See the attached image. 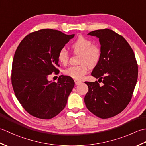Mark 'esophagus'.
<instances>
[{"instance_id": "esophagus-1", "label": "esophagus", "mask_w": 146, "mask_h": 146, "mask_svg": "<svg viewBox=\"0 0 146 146\" xmlns=\"http://www.w3.org/2000/svg\"><path fill=\"white\" fill-rule=\"evenodd\" d=\"M74 81H75L76 85H79V84H81V81H79V80H77V79H76Z\"/></svg>"}]
</instances>
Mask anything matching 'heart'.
<instances>
[{
    "label": "heart",
    "mask_w": 146,
    "mask_h": 146,
    "mask_svg": "<svg viewBox=\"0 0 146 146\" xmlns=\"http://www.w3.org/2000/svg\"><path fill=\"white\" fill-rule=\"evenodd\" d=\"M70 48L75 54H80L77 66H72L64 71L65 75L75 79H81L87 73L90 67L96 66L100 62L102 51L99 46L93 44V41L87 38L79 36L71 44ZM58 60L60 64L66 65L69 58V53L64 49L58 53Z\"/></svg>",
    "instance_id": "1"
}]
</instances>
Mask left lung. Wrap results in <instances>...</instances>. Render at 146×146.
Listing matches in <instances>:
<instances>
[{"label": "left lung", "mask_w": 146, "mask_h": 146, "mask_svg": "<svg viewBox=\"0 0 146 146\" xmlns=\"http://www.w3.org/2000/svg\"><path fill=\"white\" fill-rule=\"evenodd\" d=\"M88 35L99 38L102 55L91 76L98 81L85 82L89 90L84 97L87 108L105 119L119 114L131 100L138 77V65L126 40L111 29H98Z\"/></svg>", "instance_id": "8db88e82"}]
</instances>
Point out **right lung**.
<instances>
[{
	"label": "right lung",
	"mask_w": 146,
	"mask_h": 146,
	"mask_svg": "<svg viewBox=\"0 0 146 146\" xmlns=\"http://www.w3.org/2000/svg\"><path fill=\"white\" fill-rule=\"evenodd\" d=\"M74 36L43 29L28 35L17 46L12 66V85L21 105L35 117L52 118L66 105L74 81L61 75L55 82L48 81V77L58 71V53Z\"/></svg>",
	"instance_id": "add662e5"
}]
</instances>
